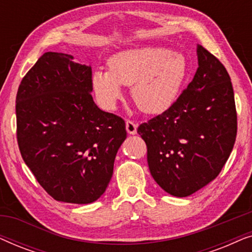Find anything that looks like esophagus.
I'll list each match as a JSON object with an SVG mask.
<instances>
[{
  "label": "esophagus",
  "mask_w": 252,
  "mask_h": 252,
  "mask_svg": "<svg viewBox=\"0 0 252 252\" xmlns=\"http://www.w3.org/2000/svg\"><path fill=\"white\" fill-rule=\"evenodd\" d=\"M136 124L132 122V120H127L126 122V130L127 133L128 134H132V135H134V134H136Z\"/></svg>",
  "instance_id": "obj_1"
}]
</instances>
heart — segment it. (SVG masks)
<instances>
[{"instance_id": "b5f03b06", "label": "heart", "mask_w": 252, "mask_h": 252, "mask_svg": "<svg viewBox=\"0 0 252 252\" xmlns=\"http://www.w3.org/2000/svg\"><path fill=\"white\" fill-rule=\"evenodd\" d=\"M109 70L92 75L94 94L103 108L111 110L123 97V86L144 113L158 115L170 109L187 81L189 63L184 54L163 47H139L110 57Z\"/></svg>"}]
</instances>
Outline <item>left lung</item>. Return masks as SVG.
Wrapping results in <instances>:
<instances>
[{"mask_svg": "<svg viewBox=\"0 0 252 252\" xmlns=\"http://www.w3.org/2000/svg\"><path fill=\"white\" fill-rule=\"evenodd\" d=\"M198 68L174 104L141 124L154 180L168 194L186 197L218 177L237 132L234 91L218 58L197 46Z\"/></svg>", "mask_w": 252, "mask_h": 252, "instance_id": "obj_1", "label": "left lung"}]
</instances>
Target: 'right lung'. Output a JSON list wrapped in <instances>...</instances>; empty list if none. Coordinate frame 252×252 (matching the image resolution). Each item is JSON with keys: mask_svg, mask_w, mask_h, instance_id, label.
<instances>
[{"mask_svg": "<svg viewBox=\"0 0 252 252\" xmlns=\"http://www.w3.org/2000/svg\"><path fill=\"white\" fill-rule=\"evenodd\" d=\"M92 92V67L51 51L37 60L17 92L20 154L56 201L88 204L101 197L126 139L125 122L102 111Z\"/></svg>", "mask_w": 252, "mask_h": 252, "instance_id": "1", "label": "right lung"}]
</instances>
